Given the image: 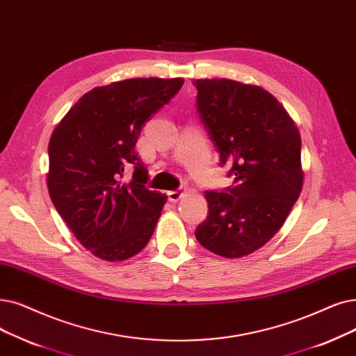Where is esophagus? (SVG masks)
<instances>
[{"mask_svg": "<svg viewBox=\"0 0 356 356\" xmlns=\"http://www.w3.org/2000/svg\"><path fill=\"white\" fill-rule=\"evenodd\" d=\"M184 195V189H177V191H170L167 192V196H168V200L170 202H177V200H180Z\"/></svg>", "mask_w": 356, "mask_h": 356, "instance_id": "esophagus-1", "label": "esophagus"}]
</instances>
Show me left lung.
<instances>
[{"mask_svg": "<svg viewBox=\"0 0 356 356\" xmlns=\"http://www.w3.org/2000/svg\"><path fill=\"white\" fill-rule=\"evenodd\" d=\"M196 109L234 181L207 191L208 216L195 231L205 249L233 259L265 245L302 189L301 136L270 92L227 79L196 80Z\"/></svg>", "mask_w": 356, "mask_h": 356, "instance_id": "obj_1", "label": "left lung"}]
</instances>
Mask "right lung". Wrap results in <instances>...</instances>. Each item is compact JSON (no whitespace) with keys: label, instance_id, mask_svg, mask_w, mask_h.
Segmentation results:
<instances>
[{"label":"right lung","instance_id":"1","mask_svg":"<svg viewBox=\"0 0 356 356\" xmlns=\"http://www.w3.org/2000/svg\"><path fill=\"white\" fill-rule=\"evenodd\" d=\"M183 79H131L96 87L59 122L49 141L48 189L86 249L125 260L149 241L167 196L147 188L135 151L144 123L172 100ZM134 168L133 179H121Z\"/></svg>","mask_w":356,"mask_h":356}]
</instances>
